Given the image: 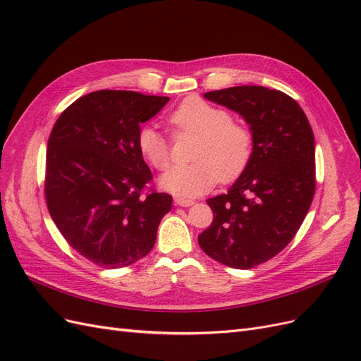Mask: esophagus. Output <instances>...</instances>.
Returning a JSON list of instances; mask_svg holds the SVG:
<instances>
[{"mask_svg":"<svg viewBox=\"0 0 361 361\" xmlns=\"http://www.w3.org/2000/svg\"><path fill=\"white\" fill-rule=\"evenodd\" d=\"M174 204L187 207V206H191V204H194V200H190V199H183V197H174Z\"/></svg>","mask_w":361,"mask_h":361,"instance_id":"esophagus-1","label":"esophagus"}]
</instances>
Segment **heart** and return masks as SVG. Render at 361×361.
Instances as JSON below:
<instances>
[{"mask_svg": "<svg viewBox=\"0 0 361 361\" xmlns=\"http://www.w3.org/2000/svg\"><path fill=\"white\" fill-rule=\"evenodd\" d=\"M167 122L176 135H197L191 164L174 167L161 179L167 191L194 197L211 190L216 180L228 182L244 171L253 154V134L232 120L231 113L202 97L190 96L169 114ZM140 154L157 170L171 164V143L155 126H143L137 135Z\"/></svg>", "mask_w": 361, "mask_h": 361, "instance_id": "heart-1", "label": "heart"}]
</instances>
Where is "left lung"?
Masks as SVG:
<instances>
[{
  "label": "left lung",
  "mask_w": 361,
  "mask_h": 361,
  "mask_svg": "<svg viewBox=\"0 0 361 361\" xmlns=\"http://www.w3.org/2000/svg\"><path fill=\"white\" fill-rule=\"evenodd\" d=\"M203 96L245 118L253 154L231 190L206 200L214 220L199 245L226 267L250 269L277 256L309 212L316 188L313 130L298 102L280 90L239 85Z\"/></svg>",
  "instance_id": "1"
}]
</instances>
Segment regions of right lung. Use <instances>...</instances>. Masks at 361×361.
I'll use <instances>...</instances> for the list:
<instances>
[{"instance_id":"right-lung-1","label":"right lung","mask_w":361,"mask_h":361,"mask_svg":"<svg viewBox=\"0 0 361 361\" xmlns=\"http://www.w3.org/2000/svg\"><path fill=\"white\" fill-rule=\"evenodd\" d=\"M170 99L97 90L64 110L48 140L45 200L66 243L94 265L129 267L154 248L171 195L152 185L140 125Z\"/></svg>"}]
</instances>
